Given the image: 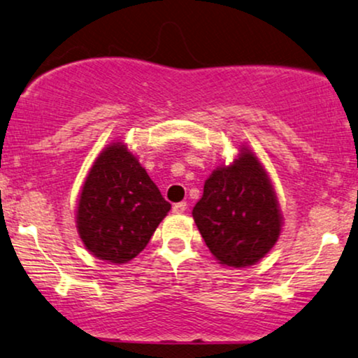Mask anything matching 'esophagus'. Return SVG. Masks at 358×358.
Returning <instances> with one entry per match:
<instances>
[{
  "instance_id": "1",
  "label": "esophagus",
  "mask_w": 358,
  "mask_h": 358,
  "mask_svg": "<svg viewBox=\"0 0 358 358\" xmlns=\"http://www.w3.org/2000/svg\"><path fill=\"white\" fill-rule=\"evenodd\" d=\"M187 203L185 201H180V203H175L173 205V213H176V215H182V213L187 211Z\"/></svg>"
}]
</instances>
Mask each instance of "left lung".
Here are the masks:
<instances>
[{
	"label": "left lung",
	"mask_w": 358,
	"mask_h": 358,
	"mask_svg": "<svg viewBox=\"0 0 358 358\" xmlns=\"http://www.w3.org/2000/svg\"><path fill=\"white\" fill-rule=\"evenodd\" d=\"M193 220L220 264H256L278 243L282 213L268 171L250 147L241 145L229 165L208 176Z\"/></svg>",
	"instance_id": "1"
}]
</instances>
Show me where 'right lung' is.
<instances>
[{
	"label": "right lung",
	"mask_w": 358,
	"mask_h": 358,
	"mask_svg": "<svg viewBox=\"0 0 358 358\" xmlns=\"http://www.w3.org/2000/svg\"><path fill=\"white\" fill-rule=\"evenodd\" d=\"M170 208L129 147L112 142L85 176L76 226L90 255L124 264L145 250Z\"/></svg>",
	"instance_id": "add662e5"
}]
</instances>
